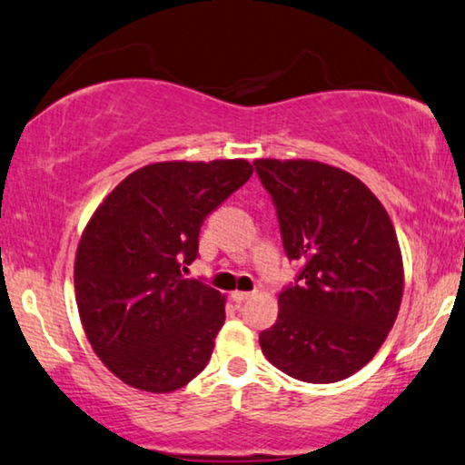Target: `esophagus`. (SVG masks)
<instances>
[{
    "label": "esophagus",
    "mask_w": 465,
    "mask_h": 465,
    "mask_svg": "<svg viewBox=\"0 0 465 465\" xmlns=\"http://www.w3.org/2000/svg\"><path fill=\"white\" fill-rule=\"evenodd\" d=\"M249 297H253V292H247V291H232L231 292V299H232V302H237V303L247 302Z\"/></svg>",
    "instance_id": "1"
}]
</instances>
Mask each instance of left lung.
I'll return each mask as SVG.
<instances>
[{
    "label": "left lung",
    "mask_w": 465,
    "mask_h": 465,
    "mask_svg": "<svg viewBox=\"0 0 465 465\" xmlns=\"http://www.w3.org/2000/svg\"><path fill=\"white\" fill-rule=\"evenodd\" d=\"M276 205L289 260L303 263L260 334L268 361L297 381L339 382L382 347L403 297L391 218L360 178L316 160L253 162Z\"/></svg>",
    "instance_id": "obj_1"
}]
</instances>
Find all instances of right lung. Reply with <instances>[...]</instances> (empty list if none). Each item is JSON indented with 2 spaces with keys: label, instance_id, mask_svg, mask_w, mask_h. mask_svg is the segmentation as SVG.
Wrapping results in <instances>:
<instances>
[{
  "label": "right lung",
  "instance_id": "1",
  "mask_svg": "<svg viewBox=\"0 0 465 465\" xmlns=\"http://www.w3.org/2000/svg\"><path fill=\"white\" fill-rule=\"evenodd\" d=\"M252 174L247 160L149 163L93 212L74 260L78 316L128 387L173 392L208 366L226 299L183 272L205 216Z\"/></svg>",
  "mask_w": 465,
  "mask_h": 465
}]
</instances>
